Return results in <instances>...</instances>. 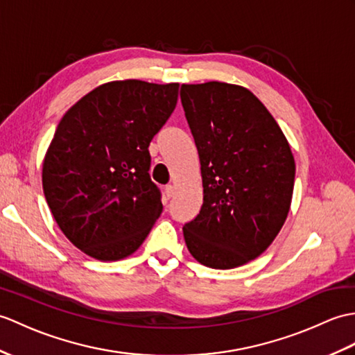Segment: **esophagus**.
<instances>
[{"label": "esophagus", "instance_id": "1", "mask_svg": "<svg viewBox=\"0 0 355 355\" xmlns=\"http://www.w3.org/2000/svg\"><path fill=\"white\" fill-rule=\"evenodd\" d=\"M174 193H175V187L172 184H168L166 187H164V196H166L168 200H169V198L174 196Z\"/></svg>", "mask_w": 355, "mask_h": 355}]
</instances>
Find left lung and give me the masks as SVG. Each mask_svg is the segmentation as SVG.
Wrapping results in <instances>:
<instances>
[{
	"label": "left lung",
	"instance_id": "8db88e82",
	"mask_svg": "<svg viewBox=\"0 0 355 355\" xmlns=\"http://www.w3.org/2000/svg\"><path fill=\"white\" fill-rule=\"evenodd\" d=\"M201 162L204 202L183 227L204 266L232 269L259 257L289 215L295 159L282 128L251 90L209 81L181 86Z\"/></svg>",
	"mask_w": 355,
	"mask_h": 355
}]
</instances>
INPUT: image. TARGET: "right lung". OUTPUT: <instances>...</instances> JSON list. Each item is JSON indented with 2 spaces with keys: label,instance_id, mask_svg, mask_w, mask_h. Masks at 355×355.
<instances>
[{
  "label": "right lung",
  "instance_id": "right-lung-1",
  "mask_svg": "<svg viewBox=\"0 0 355 355\" xmlns=\"http://www.w3.org/2000/svg\"><path fill=\"white\" fill-rule=\"evenodd\" d=\"M178 86L110 81L57 125L44 159V193L63 234L90 257H128L159 219L148 146L174 112Z\"/></svg>",
  "mask_w": 355,
  "mask_h": 355
}]
</instances>
